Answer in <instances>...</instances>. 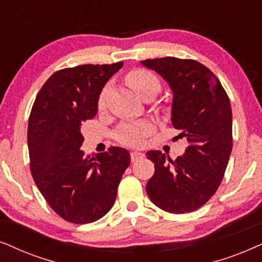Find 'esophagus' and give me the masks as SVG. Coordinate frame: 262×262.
Returning a JSON list of instances; mask_svg holds the SVG:
<instances>
[{"instance_id":"obj_1","label":"esophagus","mask_w":262,"mask_h":262,"mask_svg":"<svg viewBox=\"0 0 262 262\" xmlns=\"http://www.w3.org/2000/svg\"><path fill=\"white\" fill-rule=\"evenodd\" d=\"M144 158V155L141 152H132L130 153V159L132 162H137V160Z\"/></svg>"}]
</instances>
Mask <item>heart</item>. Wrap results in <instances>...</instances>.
Segmentation results:
<instances>
[{
  "mask_svg": "<svg viewBox=\"0 0 262 262\" xmlns=\"http://www.w3.org/2000/svg\"><path fill=\"white\" fill-rule=\"evenodd\" d=\"M128 81L135 92L142 99L149 95L157 96L160 91V82L153 73L144 69H137L128 75ZM107 86L103 89L98 98V107L100 110L105 107ZM152 132V124L149 122H132V123L122 124L116 132V139L121 144L138 147L144 142V139Z\"/></svg>",
  "mask_w": 262,
  "mask_h": 262,
  "instance_id": "obj_1",
  "label": "heart"
}]
</instances>
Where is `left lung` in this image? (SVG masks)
Returning <instances> with one entry per match:
<instances>
[{
  "instance_id": "left-lung-1",
  "label": "left lung",
  "mask_w": 262,
  "mask_h": 262,
  "mask_svg": "<svg viewBox=\"0 0 262 262\" xmlns=\"http://www.w3.org/2000/svg\"><path fill=\"white\" fill-rule=\"evenodd\" d=\"M158 73L173 93L171 122L189 145L172 160L148 151L155 175L146 184L153 204L170 213H189L204 206L224 177L232 149V111L217 76L194 60L162 57L141 61Z\"/></svg>"
}]
</instances>
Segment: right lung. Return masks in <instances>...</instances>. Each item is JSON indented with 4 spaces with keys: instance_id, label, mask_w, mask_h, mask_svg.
Segmentation results:
<instances>
[{
    "instance_id": "add662e5",
    "label": "right lung",
    "mask_w": 262,
    "mask_h": 262,
    "mask_svg": "<svg viewBox=\"0 0 262 262\" xmlns=\"http://www.w3.org/2000/svg\"><path fill=\"white\" fill-rule=\"evenodd\" d=\"M122 66L82 64L57 71L38 92L31 110V173L49 206L74 224L93 223L111 210L130 163V155L122 147L92 158L80 149L81 123L96 116L103 87Z\"/></svg>"
}]
</instances>
